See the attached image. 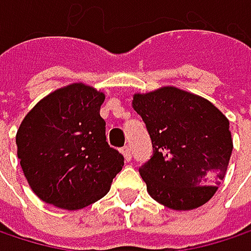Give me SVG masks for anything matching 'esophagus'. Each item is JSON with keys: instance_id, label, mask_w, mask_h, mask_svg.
<instances>
[{"instance_id": "1", "label": "esophagus", "mask_w": 251, "mask_h": 251, "mask_svg": "<svg viewBox=\"0 0 251 251\" xmlns=\"http://www.w3.org/2000/svg\"><path fill=\"white\" fill-rule=\"evenodd\" d=\"M121 151H122V154H124L126 161H130V160H132V151H130V148H129L127 145H125Z\"/></svg>"}]
</instances>
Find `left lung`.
Instances as JSON below:
<instances>
[{"label":"left lung","mask_w":251,"mask_h":251,"mask_svg":"<svg viewBox=\"0 0 251 251\" xmlns=\"http://www.w3.org/2000/svg\"><path fill=\"white\" fill-rule=\"evenodd\" d=\"M132 106L152 142V155L139 169L150 196L176 211L206 203L232 152L228 119L206 99L176 87L135 94Z\"/></svg>","instance_id":"8db88e82"}]
</instances>
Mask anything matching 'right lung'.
Returning <instances> with one entry per match:
<instances>
[{"label":"right lung","mask_w":251,"mask_h":251,"mask_svg":"<svg viewBox=\"0 0 251 251\" xmlns=\"http://www.w3.org/2000/svg\"><path fill=\"white\" fill-rule=\"evenodd\" d=\"M104 94L74 82L42 99L23 119L16 144L31 190L46 203L75 211L101 199L124 167L106 141Z\"/></svg>","instance_id":"right-lung-1"}]
</instances>
